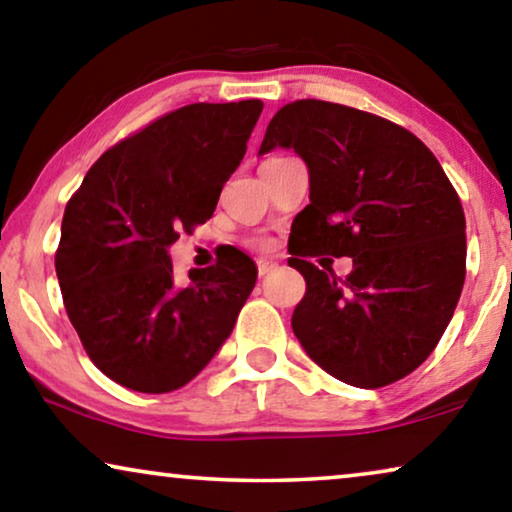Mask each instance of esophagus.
Returning a JSON list of instances; mask_svg holds the SVG:
<instances>
[{
  "instance_id": "obj_1",
  "label": "esophagus",
  "mask_w": 512,
  "mask_h": 512,
  "mask_svg": "<svg viewBox=\"0 0 512 512\" xmlns=\"http://www.w3.org/2000/svg\"><path fill=\"white\" fill-rule=\"evenodd\" d=\"M256 268H258V277H265V275H268V272H272V270L277 268V263H272V261H258Z\"/></svg>"
}]
</instances>
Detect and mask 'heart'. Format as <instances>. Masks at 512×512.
Segmentation results:
<instances>
[{
    "label": "heart",
    "instance_id": "1",
    "mask_svg": "<svg viewBox=\"0 0 512 512\" xmlns=\"http://www.w3.org/2000/svg\"><path fill=\"white\" fill-rule=\"evenodd\" d=\"M251 247L258 249V251H270L272 240H270V237H254V240H251Z\"/></svg>",
    "mask_w": 512,
    "mask_h": 512
}]
</instances>
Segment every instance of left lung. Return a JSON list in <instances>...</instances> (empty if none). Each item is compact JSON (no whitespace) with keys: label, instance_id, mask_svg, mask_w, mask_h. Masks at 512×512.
I'll return each instance as SVG.
<instances>
[{"label":"left lung","instance_id":"8db88e82","mask_svg":"<svg viewBox=\"0 0 512 512\" xmlns=\"http://www.w3.org/2000/svg\"><path fill=\"white\" fill-rule=\"evenodd\" d=\"M293 149L310 170V205L293 219L291 268L307 291L291 326L328 375L380 389L422 366L443 338L466 279V219L436 156L410 130L324 100L284 104L261 153ZM349 255L345 280L306 261Z\"/></svg>","mask_w":512,"mask_h":512}]
</instances>
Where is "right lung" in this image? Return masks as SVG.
<instances>
[{
    "instance_id": "add662e5",
    "label": "right lung",
    "mask_w": 512,
    "mask_h": 512,
    "mask_svg": "<svg viewBox=\"0 0 512 512\" xmlns=\"http://www.w3.org/2000/svg\"><path fill=\"white\" fill-rule=\"evenodd\" d=\"M261 100L186 104L104 151L65 207L55 272L90 361L142 394L184 387L233 331L256 284L240 249L174 284L167 247L212 219Z\"/></svg>"
}]
</instances>
